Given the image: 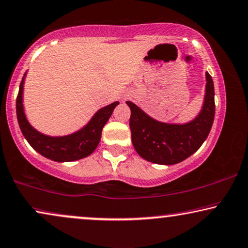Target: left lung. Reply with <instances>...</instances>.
<instances>
[{"mask_svg": "<svg viewBox=\"0 0 248 248\" xmlns=\"http://www.w3.org/2000/svg\"><path fill=\"white\" fill-rule=\"evenodd\" d=\"M206 93L201 112L186 124H167L153 120L137 105L126 101L131 109L132 143L137 153L148 162L173 165L197 152L206 140L214 121V85L206 73Z\"/></svg>", "mask_w": 248, "mask_h": 248, "instance_id": "8db88e82", "label": "left lung"}]
</instances>
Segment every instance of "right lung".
Segmentation results:
<instances>
[{"label": "right lung", "mask_w": 248, "mask_h": 248, "mask_svg": "<svg viewBox=\"0 0 248 248\" xmlns=\"http://www.w3.org/2000/svg\"><path fill=\"white\" fill-rule=\"evenodd\" d=\"M24 79L25 77H22L19 86L16 109H17L19 126L28 143L42 156L56 162H73L91 155L100 142L102 127L107 123L115 107L120 102H112L109 106L101 108L95 112L94 116L84 127L75 133L65 137H49L35 130L25 116L24 106H22Z\"/></svg>", "instance_id": "add662e5"}]
</instances>
